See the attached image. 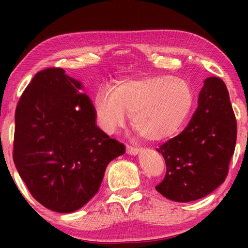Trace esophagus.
Listing matches in <instances>:
<instances>
[{
	"instance_id": "1",
	"label": "esophagus",
	"mask_w": 248,
	"mask_h": 248,
	"mask_svg": "<svg viewBox=\"0 0 248 248\" xmlns=\"http://www.w3.org/2000/svg\"><path fill=\"white\" fill-rule=\"evenodd\" d=\"M125 152L130 155H137L140 152V149L136 148V146H132V145H127L125 146Z\"/></svg>"
}]
</instances>
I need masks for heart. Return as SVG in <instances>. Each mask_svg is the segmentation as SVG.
<instances>
[{"mask_svg":"<svg viewBox=\"0 0 248 248\" xmlns=\"http://www.w3.org/2000/svg\"><path fill=\"white\" fill-rule=\"evenodd\" d=\"M189 83L179 78L153 77L125 79L115 91L102 87L95 94V111L105 132L112 133L131 114L132 128L145 140L157 142L173 137L194 106Z\"/></svg>","mask_w":248,"mask_h":248,"instance_id":"obj_1","label":"heart"}]
</instances>
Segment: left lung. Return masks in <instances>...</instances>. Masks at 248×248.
<instances>
[{
	"instance_id": "1",
	"label": "left lung",
	"mask_w": 248,
	"mask_h": 248,
	"mask_svg": "<svg viewBox=\"0 0 248 248\" xmlns=\"http://www.w3.org/2000/svg\"><path fill=\"white\" fill-rule=\"evenodd\" d=\"M236 134V118L224 82L205 78L189 124L156 149L165 159L166 174L155 189L178 202L209 195L228 176Z\"/></svg>"
}]
</instances>
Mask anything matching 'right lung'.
<instances>
[{
    "label": "right lung",
    "mask_w": 248,
    "mask_h": 248,
    "mask_svg": "<svg viewBox=\"0 0 248 248\" xmlns=\"http://www.w3.org/2000/svg\"><path fill=\"white\" fill-rule=\"evenodd\" d=\"M81 89L63 69L41 70L15 111L16 169L33 198L60 213L89 202L109 162L125 151L96 125L95 108Z\"/></svg>",
    "instance_id": "add662e5"
}]
</instances>
